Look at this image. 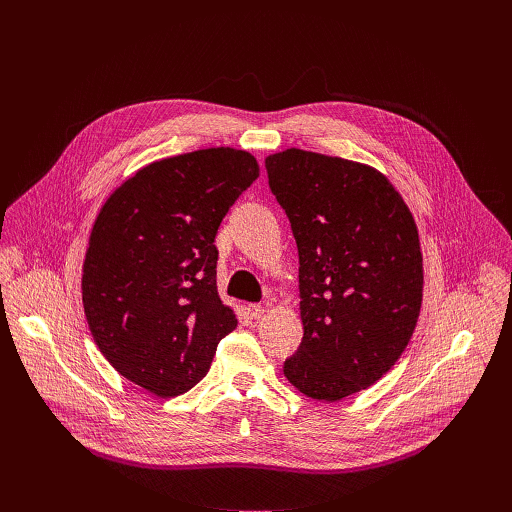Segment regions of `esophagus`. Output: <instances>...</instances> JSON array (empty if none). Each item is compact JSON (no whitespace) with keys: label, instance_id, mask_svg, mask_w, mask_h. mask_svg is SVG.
Segmentation results:
<instances>
[{"label":"esophagus","instance_id":"esophagus-1","mask_svg":"<svg viewBox=\"0 0 512 512\" xmlns=\"http://www.w3.org/2000/svg\"><path fill=\"white\" fill-rule=\"evenodd\" d=\"M247 312H249V316H251V318L259 320V318H263V314H265V308H263V306H259V304H251V306L247 308Z\"/></svg>","mask_w":512,"mask_h":512}]
</instances>
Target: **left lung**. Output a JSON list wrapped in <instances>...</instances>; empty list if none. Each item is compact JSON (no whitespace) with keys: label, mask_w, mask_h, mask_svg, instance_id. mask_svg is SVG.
Returning a JSON list of instances; mask_svg holds the SVG:
<instances>
[{"label":"left lung","mask_w":512,"mask_h":512,"mask_svg":"<svg viewBox=\"0 0 512 512\" xmlns=\"http://www.w3.org/2000/svg\"><path fill=\"white\" fill-rule=\"evenodd\" d=\"M265 168L300 255L304 338L283 375L340 401L377 383L413 336L423 298L413 214L371 166L291 148Z\"/></svg>","instance_id":"obj_1"}]
</instances>
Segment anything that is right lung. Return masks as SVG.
<instances>
[{"label":"right lung","instance_id":"add662e5","mask_svg":"<svg viewBox=\"0 0 512 512\" xmlns=\"http://www.w3.org/2000/svg\"><path fill=\"white\" fill-rule=\"evenodd\" d=\"M243 150L210 148L137 170L103 204L83 265V306L111 367L158 397L190 391L237 328L216 291L214 237L257 180Z\"/></svg>","mask_w":512,"mask_h":512}]
</instances>
